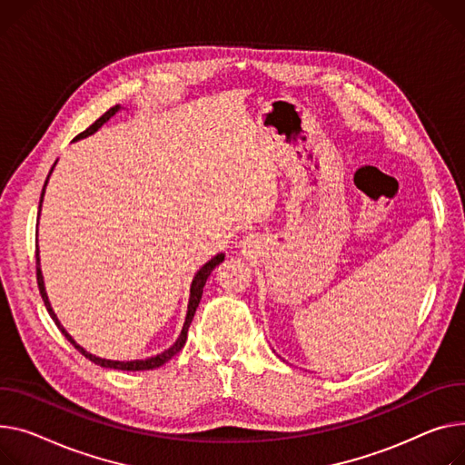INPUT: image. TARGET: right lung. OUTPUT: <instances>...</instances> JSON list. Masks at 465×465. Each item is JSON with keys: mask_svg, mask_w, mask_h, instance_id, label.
<instances>
[{"mask_svg": "<svg viewBox=\"0 0 465 465\" xmlns=\"http://www.w3.org/2000/svg\"><path fill=\"white\" fill-rule=\"evenodd\" d=\"M119 110V106H112L108 112H104L95 123H93V125L89 127V129H85L84 133H80L74 140H80V138H85V136H89V134H93L95 133L97 129H101L104 123L115 114ZM52 172V170H50ZM48 181V179H46ZM45 187H46V183H45ZM43 194H45V189H43ZM43 194H41V202H43ZM39 209H41V203H39ZM35 258H37V284H39V292H41V297H43V301H45V306H46V311H48V314L52 316V320L55 322V325H57V329L64 332L65 336H67V340L69 342L85 357V359H89L91 362H95V364H101V366H104V368H115V370H153V368H157V366H163L166 361H170L175 353H179L181 351V348L184 346V342H187V332H189V327H191V322H193V318H194V314H196V308H198V304H200V299H202V293H203V286H205V282H207V276L211 274V271L219 265L223 260H224V254H216L214 258H211L205 265H202L200 267V271L196 272V276H194V281H193V288H191V301H189V312H187V320H184V325H183V331H181V334H179V338L175 340V344L173 346H170L168 350H164L163 353H159V355H154V357H149V359H142V361H125V362H119V361H106V359H101V357H95V355H91V353H87L84 348H80L74 340L67 334V331L61 327V323L57 322V318H55V314H54V311L50 308V302H48V297H46V292H45V282H43V274H41V269H39V254H35Z\"/></svg>", "mask_w": 465, "mask_h": 465, "instance_id": "obj_1", "label": "right lung"}]
</instances>
